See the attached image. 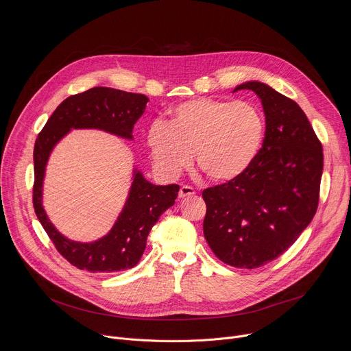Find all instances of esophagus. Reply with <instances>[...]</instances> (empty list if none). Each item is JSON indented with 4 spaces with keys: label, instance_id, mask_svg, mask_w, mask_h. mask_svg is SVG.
Returning <instances> with one entry per match:
<instances>
[{
    "label": "esophagus",
    "instance_id": "esophagus-1",
    "mask_svg": "<svg viewBox=\"0 0 351 351\" xmlns=\"http://www.w3.org/2000/svg\"><path fill=\"white\" fill-rule=\"evenodd\" d=\"M194 194H195V191L190 186H182L180 190H179V197L180 198H184V197H189V195H194Z\"/></svg>",
    "mask_w": 351,
    "mask_h": 351
}]
</instances>
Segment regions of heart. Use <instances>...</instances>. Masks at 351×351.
<instances>
[{"instance_id":"obj_1","label":"heart","mask_w":351,"mask_h":351,"mask_svg":"<svg viewBox=\"0 0 351 351\" xmlns=\"http://www.w3.org/2000/svg\"><path fill=\"white\" fill-rule=\"evenodd\" d=\"M265 118L250 101L194 98L169 110L167 125L156 122L147 144L157 169L176 178L190 162L215 183L241 178L258 158Z\"/></svg>"}]
</instances>
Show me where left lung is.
I'll list each match as a JSON object with an SVG mask.
<instances>
[{"instance_id": "left-lung-1", "label": "left lung", "mask_w": 351, "mask_h": 351, "mask_svg": "<svg viewBox=\"0 0 351 351\" xmlns=\"http://www.w3.org/2000/svg\"><path fill=\"white\" fill-rule=\"evenodd\" d=\"M237 90H252L261 99L265 138L241 178L203 191V229L222 263L253 269L283 254L313 221L324 154L308 118L293 99L257 80Z\"/></svg>"}]
</instances>
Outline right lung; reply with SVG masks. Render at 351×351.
Here are the masks:
<instances>
[{
    "label": "right lung",
    "instance_id": "1",
    "mask_svg": "<svg viewBox=\"0 0 351 351\" xmlns=\"http://www.w3.org/2000/svg\"><path fill=\"white\" fill-rule=\"evenodd\" d=\"M147 103L144 94L93 87L64 99L38 133L33 152L34 211L60 254L79 269L118 272L133 268L144 253L149 230L161 214L175 204L179 186L153 184L134 168L126 203L112 229L94 241H75L53 225L43 207V182L48 158L72 129H97L133 140L134 123L145 111Z\"/></svg>",
    "mask_w": 351,
    "mask_h": 351
}]
</instances>
